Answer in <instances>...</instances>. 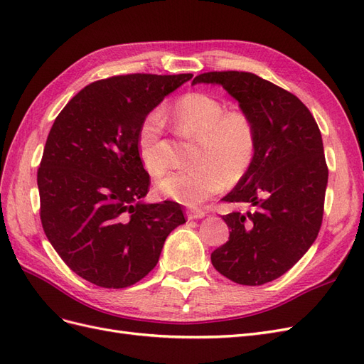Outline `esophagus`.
<instances>
[{"mask_svg": "<svg viewBox=\"0 0 364 364\" xmlns=\"http://www.w3.org/2000/svg\"><path fill=\"white\" fill-rule=\"evenodd\" d=\"M205 211L203 209H200V208H196V206H193V208H190L188 211H186V217H188V220H197V218H202V217H205Z\"/></svg>", "mask_w": 364, "mask_h": 364, "instance_id": "1", "label": "esophagus"}]
</instances>
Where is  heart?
Returning a JSON list of instances; mask_svg holds the SVG:
<instances>
[{
    "mask_svg": "<svg viewBox=\"0 0 364 364\" xmlns=\"http://www.w3.org/2000/svg\"><path fill=\"white\" fill-rule=\"evenodd\" d=\"M176 132L182 138H197L191 151V168L173 171L156 182L165 199L196 206L217 194L225 185L245 178L258 150L255 121L241 109H228L220 98L205 92H190L171 106ZM136 150L144 168L159 176L171 162V146L165 136V117L150 111L136 132Z\"/></svg>",
    "mask_w": 364,
    "mask_h": 364,
    "instance_id": "obj_1",
    "label": "heart"
}]
</instances>
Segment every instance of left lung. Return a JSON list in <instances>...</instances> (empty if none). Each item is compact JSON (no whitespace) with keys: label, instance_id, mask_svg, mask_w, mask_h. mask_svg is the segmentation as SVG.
<instances>
[{"label":"left lung","instance_id":"1","mask_svg":"<svg viewBox=\"0 0 364 364\" xmlns=\"http://www.w3.org/2000/svg\"><path fill=\"white\" fill-rule=\"evenodd\" d=\"M196 83L222 85L258 129L255 161L223 197L252 209L223 215L229 240L211 261L230 281L262 285L290 270L321 230L328 183L321 130L299 98L257 74L211 71Z\"/></svg>","mask_w":364,"mask_h":364}]
</instances>
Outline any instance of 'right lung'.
<instances>
[{
    "label": "right lung",
    "instance_id": "add662e5",
    "mask_svg": "<svg viewBox=\"0 0 364 364\" xmlns=\"http://www.w3.org/2000/svg\"><path fill=\"white\" fill-rule=\"evenodd\" d=\"M193 74L114 75L85 86L54 119L38 170L41 222L63 262L103 289H126L158 264L182 206L144 203L150 176L141 119Z\"/></svg>",
    "mask_w": 364,
    "mask_h": 364
}]
</instances>
